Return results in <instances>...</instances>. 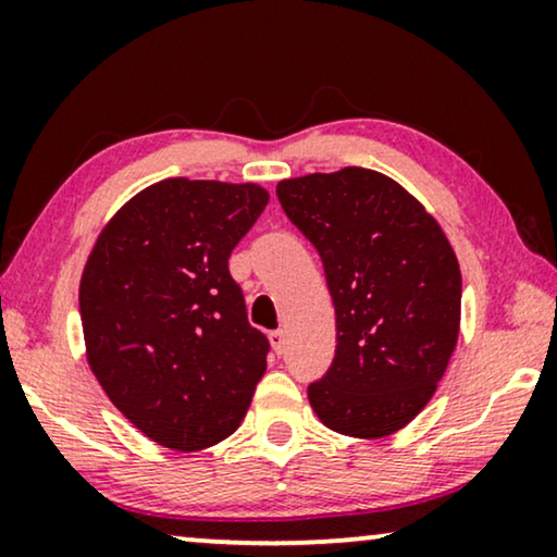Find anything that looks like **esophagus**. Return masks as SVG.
<instances>
[{"instance_id":"obj_1","label":"esophagus","mask_w":557,"mask_h":557,"mask_svg":"<svg viewBox=\"0 0 557 557\" xmlns=\"http://www.w3.org/2000/svg\"><path fill=\"white\" fill-rule=\"evenodd\" d=\"M269 339H271V347H273V352H276V355L284 352V347H286V334H284V332H281V330L271 332V334H269Z\"/></svg>"}]
</instances>
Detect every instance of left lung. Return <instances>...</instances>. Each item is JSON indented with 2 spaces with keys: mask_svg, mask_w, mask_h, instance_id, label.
I'll return each mask as SVG.
<instances>
[{
  "mask_svg": "<svg viewBox=\"0 0 557 557\" xmlns=\"http://www.w3.org/2000/svg\"><path fill=\"white\" fill-rule=\"evenodd\" d=\"M324 263L337 349L309 403L355 438L400 431L425 408L459 339L461 271L444 231L385 174L345 166L276 187Z\"/></svg>",
  "mask_w": 557,
  "mask_h": 557,
  "instance_id": "1",
  "label": "left lung"
}]
</instances>
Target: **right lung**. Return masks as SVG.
<instances>
[{"label":"right lung","instance_id":"1","mask_svg":"<svg viewBox=\"0 0 557 557\" xmlns=\"http://www.w3.org/2000/svg\"><path fill=\"white\" fill-rule=\"evenodd\" d=\"M269 205L258 185L172 177L132 197L81 278L88 364L144 436L200 451L238 429L269 339L227 258Z\"/></svg>","mask_w":557,"mask_h":557}]
</instances>
